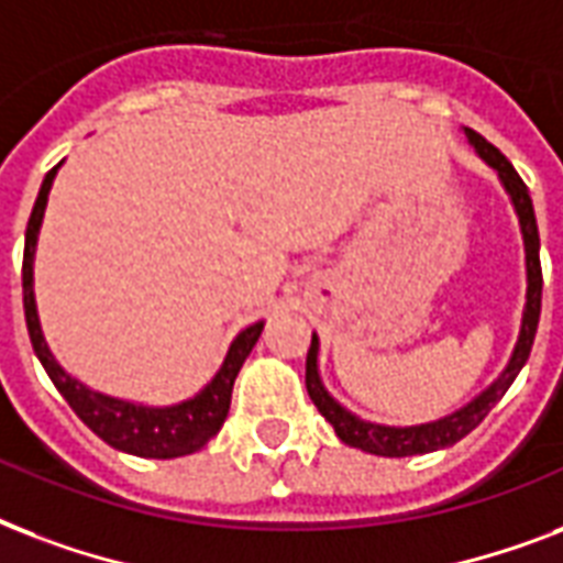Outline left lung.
<instances>
[{
  "label": "left lung",
  "mask_w": 563,
  "mask_h": 563,
  "mask_svg": "<svg viewBox=\"0 0 563 563\" xmlns=\"http://www.w3.org/2000/svg\"><path fill=\"white\" fill-rule=\"evenodd\" d=\"M467 141L473 143V150L499 173L505 190L511 196L514 211L520 217L522 243H526V276H529V290H526V308H522V325L517 346L511 352L508 367L503 369V376L496 378L494 385L487 387L485 394H478L476 399L455 413H449L443 420L422 422V426H408V429H396V426H378V422H367L350 413L341 402H334L329 390L322 387L320 369H317V352H320V341L317 334L311 338V350H308V361H305V387L311 402L317 405V411L334 426V434L350 443L355 449H364L369 455H385V459H405V455H426L434 449H446L452 443H459L461 438H467L470 431L476 429L478 422L485 420L487 411L494 408L505 396V390L514 385V378L520 376L522 364L529 361L531 343L538 334L540 320V294H543V273H540V234L538 220H534V205H531L529 187L522 185V178L517 176V169L511 167V161L505 158L503 152L496 150L494 143H487L482 134L473 129H464Z\"/></svg>",
  "instance_id": "left-lung-1"
}]
</instances>
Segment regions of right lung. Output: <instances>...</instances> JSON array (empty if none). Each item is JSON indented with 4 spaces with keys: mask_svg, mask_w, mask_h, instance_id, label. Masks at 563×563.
<instances>
[{
    "mask_svg": "<svg viewBox=\"0 0 563 563\" xmlns=\"http://www.w3.org/2000/svg\"><path fill=\"white\" fill-rule=\"evenodd\" d=\"M60 167V164H58ZM52 167L46 173L37 194V202L32 208L29 225H25V252H23V308H25V325H29V338H32L34 355L41 358L43 369L49 373L52 385L58 387V394L69 402V408L78 413V420L85 422L87 429L99 434L108 446L129 452V455H141V459H181L190 455L196 449H202L208 440L222 429V422L229 417V405H232V387L234 378L241 373L243 361L250 358L252 346L258 343L264 322H255L250 329H243L234 343L229 346V355L222 361L220 373L208 382V385L187 402L169 405V408H150V405H134L125 399H114L90 390L87 385L76 382L58 367V361L52 358L49 346L43 341L41 320H37V305H34V243L41 232L43 211H46V199H49L52 178L58 173Z\"/></svg>",
    "mask_w": 563,
    "mask_h": 563,
    "instance_id": "1",
    "label": "right lung"
}]
</instances>
